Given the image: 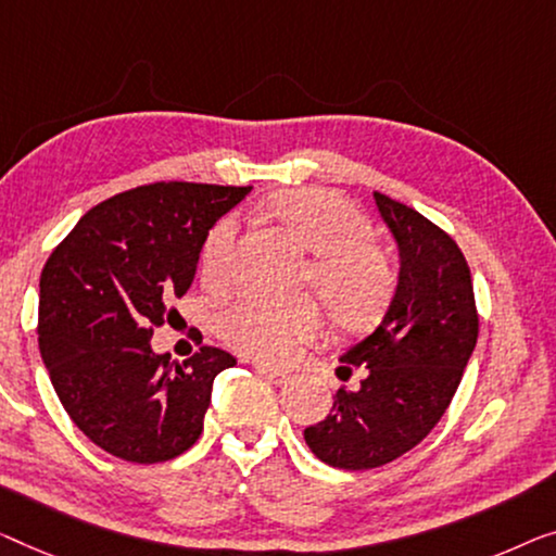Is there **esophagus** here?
<instances>
[{
	"instance_id": "34e87169",
	"label": "esophagus",
	"mask_w": 556,
	"mask_h": 556,
	"mask_svg": "<svg viewBox=\"0 0 556 556\" xmlns=\"http://www.w3.org/2000/svg\"><path fill=\"white\" fill-rule=\"evenodd\" d=\"M254 369H256V375H262L264 379H267V382H271V384H277V387H281V384H287L289 379H292V375H289V371H281V369H271V367H267V364H254Z\"/></svg>"
}]
</instances>
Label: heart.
Returning <instances> with one entry per match:
<instances>
[{
  "label": "heart",
  "instance_id": "heart-1",
  "mask_svg": "<svg viewBox=\"0 0 556 556\" xmlns=\"http://www.w3.org/2000/svg\"><path fill=\"white\" fill-rule=\"evenodd\" d=\"M267 212L314 254L306 279L342 325H367L382 312L392 294V267L369 244V222L357 206L327 189H285L269 199ZM235 237V217H222L210 229L199 252L206 279L225 277ZM319 327L317 306L306 300L275 302L242 294L217 314L219 337L264 362L292 357L296 344L317 337Z\"/></svg>",
  "mask_w": 556,
  "mask_h": 556
}]
</instances>
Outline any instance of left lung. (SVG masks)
<instances>
[{
	"label": "left lung",
	"mask_w": 556,
	"mask_h": 556,
	"mask_svg": "<svg viewBox=\"0 0 556 556\" xmlns=\"http://www.w3.org/2000/svg\"><path fill=\"white\" fill-rule=\"evenodd\" d=\"M375 202L400 252L394 296L377 329L339 357V369H364L362 384L339 389L327 417L304 429L314 457L352 471L394 462L432 432L479 334L457 242L407 204L379 192Z\"/></svg>",
	"instance_id": "left-lung-1"
}]
</instances>
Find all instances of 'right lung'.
I'll return each instance as SVG.
<instances>
[{"instance_id": "add662e5", "label": "right lung", "mask_w": 556, "mask_h": 556, "mask_svg": "<svg viewBox=\"0 0 556 556\" xmlns=\"http://www.w3.org/2000/svg\"><path fill=\"white\" fill-rule=\"evenodd\" d=\"M252 187L156 181L97 204L39 279V352L74 425L124 462L179 457L204 427L214 377L237 359L202 346L185 364L149 339L192 287L199 252Z\"/></svg>"}]
</instances>
